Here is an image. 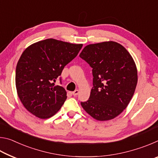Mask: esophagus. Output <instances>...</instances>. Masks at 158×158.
I'll return each mask as SVG.
<instances>
[{
	"instance_id": "34e87169",
	"label": "esophagus",
	"mask_w": 158,
	"mask_h": 158,
	"mask_svg": "<svg viewBox=\"0 0 158 158\" xmlns=\"http://www.w3.org/2000/svg\"><path fill=\"white\" fill-rule=\"evenodd\" d=\"M78 94H79V90H75L73 92V95L74 96H77Z\"/></svg>"
}]
</instances>
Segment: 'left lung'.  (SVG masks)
Masks as SVG:
<instances>
[{
    "label": "left lung",
    "instance_id": "left-lung-1",
    "mask_svg": "<svg viewBox=\"0 0 158 158\" xmlns=\"http://www.w3.org/2000/svg\"><path fill=\"white\" fill-rule=\"evenodd\" d=\"M79 56L92 68L89 99L81 102L84 110L98 121H109L121 113L132 99L137 84L132 57L116 42L87 45Z\"/></svg>",
    "mask_w": 158,
    "mask_h": 158
}]
</instances>
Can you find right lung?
<instances>
[{
	"instance_id": "obj_1",
	"label": "right lung",
	"mask_w": 158,
	"mask_h": 158,
	"mask_svg": "<svg viewBox=\"0 0 158 158\" xmlns=\"http://www.w3.org/2000/svg\"><path fill=\"white\" fill-rule=\"evenodd\" d=\"M83 44L47 39L33 44L21 54L16 68L17 94L23 105L42 119L59 111L67 98L65 90L55 85L63 68L73 60Z\"/></svg>"
}]
</instances>
